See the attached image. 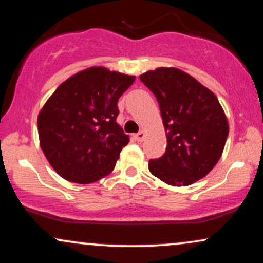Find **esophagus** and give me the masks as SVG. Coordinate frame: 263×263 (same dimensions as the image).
Masks as SVG:
<instances>
[{
    "mask_svg": "<svg viewBox=\"0 0 263 263\" xmlns=\"http://www.w3.org/2000/svg\"><path fill=\"white\" fill-rule=\"evenodd\" d=\"M135 137H136V140H137L138 142H142V141L144 140V137H146V134H144V131H140V132H138V134L135 135Z\"/></svg>",
    "mask_w": 263,
    "mask_h": 263,
    "instance_id": "obj_1",
    "label": "esophagus"
}]
</instances>
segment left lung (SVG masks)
I'll list each match as a JSON object with an SVG mask.
<instances>
[{"mask_svg":"<svg viewBox=\"0 0 263 263\" xmlns=\"http://www.w3.org/2000/svg\"><path fill=\"white\" fill-rule=\"evenodd\" d=\"M140 79L157 98L167 136L165 153L149 161V172L173 186L204 178L219 162L229 135L215 93L173 66L148 70Z\"/></svg>","mask_w":263,"mask_h":263,"instance_id":"1","label":"left lung"}]
</instances>
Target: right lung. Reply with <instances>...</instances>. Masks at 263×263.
<instances>
[{
  "label": "right lung",
  "mask_w": 263,
  "mask_h": 263,
  "mask_svg": "<svg viewBox=\"0 0 263 263\" xmlns=\"http://www.w3.org/2000/svg\"><path fill=\"white\" fill-rule=\"evenodd\" d=\"M135 79L91 66L71 75L50 95L38 114L39 144L60 177L90 184L114 171L129 142L116 122L117 101Z\"/></svg>",
  "instance_id": "right-lung-1"
}]
</instances>
